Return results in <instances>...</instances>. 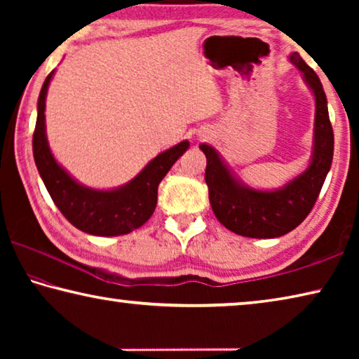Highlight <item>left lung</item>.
Returning <instances> with one entry per match:
<instances>
[{"label":"left lung","mask_w":359,"mask_h":359,"mask_svg":"<svg viewBox=\"0 0 359 359\" xmlns=\"http://www.w3.org/2000/svg\"><path fill=\"white\" fill-rule=\"evenodd\" d=\"M302 71L309 87L313 90L317 114H315V145L311 166L288 185L276 191H259L242 187L233 179L217 151L210 145L199 149L208 158L205 184L209 187V201L223 226L245 238L271 239L293 231L311 214L326 174L330 171L334 154V133L327 114L326 95L315 71L294 52L290 57Z\"/></svg>","instance_id":"obj_1"}]
</instances>
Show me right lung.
<instances>
[{"label": "right lung", "instance_id": "right-lung-1", "mask_svg": "<svg viewBox=\"0 0 359 359\" xmlns=\"http://www.w3.org/2000/svg\"><path fill=\"white\" fill-rule=\"evenodd\" d=\"M53 71L42 85L38 118L33 133V155L44 185L66 220L77 229L93 236H120L149 220L156 208L158 185L169 169L188 149L184 141L154 158L130 184L111 191L79 185L52 156L46 137V95Z\"/></svg>", "mask_w": 359, "mask_h": 359}]
</instances>
